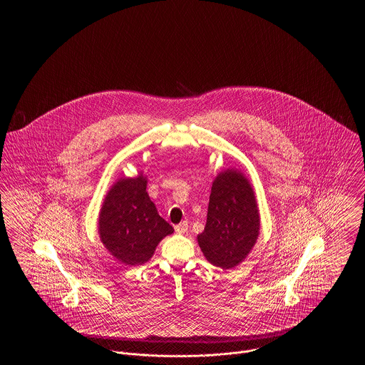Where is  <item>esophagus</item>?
Instances as JSON below:
<instances>
[{"mask_svg": "<svg viewBox=\"0 0 365 365\" xmlns=\"http://www.w3.org/2000/svg\"><path fill=\"white\" fill-rule=\"evenodd\" d=\"M187 230H189V223H187V222H182V223H179L178 226H175V231H176L178 234H185Z\"/></svg>", "mask_w": 365, "mask_h": 365, "instance_id": "34e87169", "label": "esophagus"}]
</instances>
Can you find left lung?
Returning <instances> with one entry per match:
<instances>
[{
	"label": "left lung",
	"instance_id": "left-lung-1",
	"mask_svg": "<svg viewBox=\"0 0 365 365\" xmlns=\"http://www.w3.org/2000/svg\"><path fill=\"white\" fill-rule=\"evenodd\" d=\"M259 234L260 210L250 180L237 168L222 170L212 182L207 225L197 235L205 259L231 269L247 257Z\"/></svg>",
	"mask_w": 365,
	"mask_h": 365
}]
</instances>
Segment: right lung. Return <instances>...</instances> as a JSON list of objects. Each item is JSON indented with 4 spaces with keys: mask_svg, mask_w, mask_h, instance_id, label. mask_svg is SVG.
Instances as JSON below:
<instances>
[{
    "mask_svg": "<svg viewBox=\"0 0 365 365\" xmlns=\"http://www.w3.org/2000/svg\"><path fill=\"white\" fill-rule=\"evenodd\" d=\"M148 176L118 179L105 195L98 215V234L105 249L125 265L150 260L157 245L174 232L157 212L148 191Z\"/></svg>",
    "mask_w": 365,
    "mask_h": 365,
    "instance_id": "1",
    "label": "right lung"
}]
</instances>
